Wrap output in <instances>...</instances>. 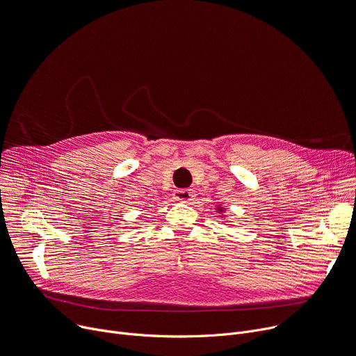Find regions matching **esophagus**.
Wrapping results in <instances>:
<instances>
[{"label": "esophagus", "mask_w": 356, "mask_h": 356, "mask_svg": "<svg viewBox=\"0 0 356 356\" xmlns=\"http://www.w3.org/2000/svg\"><path fill=\"white\" fill-rule=\"evenodd\" d=\"M194 197H195V194L193 190H177L174 193V198L178 201H182V202H190L194 200Z\"/></svg>", "instance_id": "34e87169"}]
</instances>
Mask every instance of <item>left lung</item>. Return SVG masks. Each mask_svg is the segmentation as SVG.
<instances>
[{"label": "left lung", "instance_id": "obj_1", "mask_svg": "<svg viewBox=\"0 0 356 356\" xmlns=\"http://www.w3.org/2000/svg\"><path fill=\"white\" fill-rule=\"evenodd\" d=\"M217 210H218V211H223V210H222V209H220V207H218V209H217Z\"/></svg>", "mask_w": 356, "mask_h": 356}]
</instances>
